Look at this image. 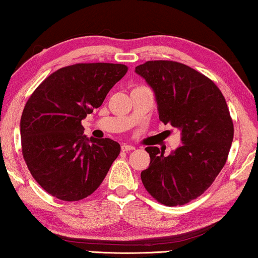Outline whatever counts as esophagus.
<instances>
[{"label": "esophagus", "mask_w": 258, "mask_h": 258, "mask_svg": "<svg viewBox=\"0 0 258 258\" xmlns=\"http://www.w3.org/2000/svg\"><path fill=\"white\" fill-rule=\"evenodd\" d=\"M136 149V147L132 145H127V144H124L121 146V151L122 152H131V151H134Z\"/></svg>", "instance_id": "34e87169"}]
</instances>
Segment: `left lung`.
<instances>
[{"label": "left lung", "mask_w": 258, "mask_h": 258, "mask_svg": "<svg viewBox=\"0 0 258 258\" xmlns=\"http://www.w3.org/2000/svg\"><path fill=\"white\" fill-rule=\"evenodd\" d=\"M136 73L155 94L160 120L177 127L183 144L169 155L146 148L151 163L141 180L163 205H184L209 189L227 161L234 137L227 103L209 78L176 61H147Z\"/></svg>", "instance_id": "left-lung-1"}]
</instances>
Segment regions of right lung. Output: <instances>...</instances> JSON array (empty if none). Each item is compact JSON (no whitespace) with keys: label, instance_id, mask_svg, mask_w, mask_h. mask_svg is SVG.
<instances>
[{"label":"right lung","instance_id":"obj_1","mask_svg":"<svg viewBox=\"0 0 258 258\" xmlns=\"http://www.w3.org/2000/svg\"><path fill=\"white\" fill-rule=\"evenodd\" d=\"M120 63H76L46 78L21 118L22 152L31 175L61 201L88 197L120 153L118 142L83 134L81 121L127 72Z\"/></svg>","mask_w":258,"mask_h":258}]
</instances>
